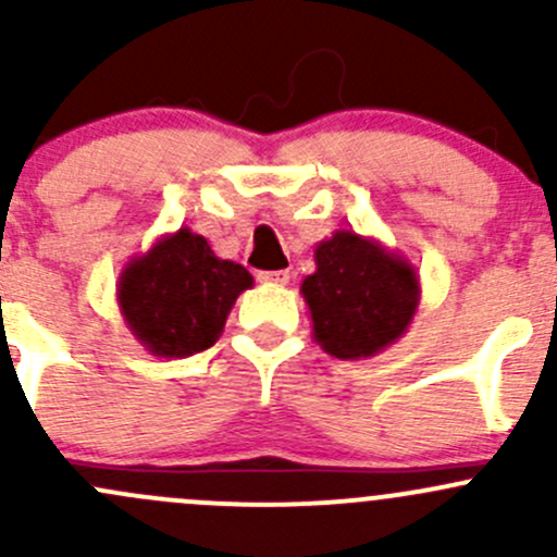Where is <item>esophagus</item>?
Segmentation results:
<instances>
[{"label":"esophagus","mask_w":557,"mask_h":557,"mask_svg":"<svg viewBox=\"0 0 557 557\" xmlns=\"http://www.w3.org/2000/svg\"><path fill=\"white\" fill-rule=\"evenodd\" d=\"M258 280L269 285H285L290 280V272L288 269H280V272H261L258 274Z\"/></svg>","instance_id":"esophagus-1"}]
</instances>
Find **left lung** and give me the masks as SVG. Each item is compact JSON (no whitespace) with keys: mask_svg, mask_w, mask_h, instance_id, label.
<instances>
[{"mask_svg":"<svg viewBox=\"0 0 557 557\" xmlns=\"http://www.w3.org/2000/svg\"><path fill=\"white\" fill-rule=\"evenodd\" d=\"M312 336L342 361L372 358L407 334L420 305L412 263L374 237L336 228L314 245V272L301 283Z\"/></svg>","mask_w":557,"mask_h":557,"instance_id":"left-lung-1","label":"left lung"}]
</instances>
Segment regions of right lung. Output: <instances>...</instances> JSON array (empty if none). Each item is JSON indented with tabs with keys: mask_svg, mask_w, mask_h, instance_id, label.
<instances>
[{
	"mask_svg": "<svg viewBox=\"0 0 557 557\" xmlns=\"http://www.w3.org/2000/svg\"><path fill=\"white\" fill-rule=\"evenodd\" d=\"M252 274L212 252L188 226L159 237L123 267L115 301L134 339L159 358H188L215 345Z\"/></svg>",
	"mask_w": 557,
	"mask_h": 557,
	"instance_id": "add662e5",
	"label": "right lung"
}]
</instances>
